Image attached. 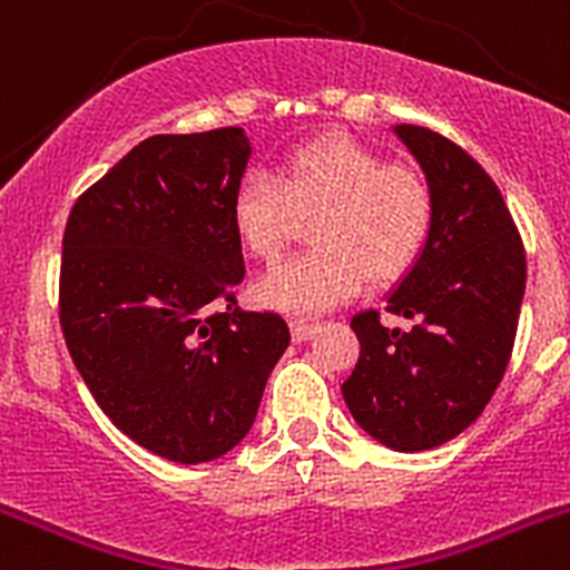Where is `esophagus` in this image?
I'll return each mask as SVG.
<instances>
[{
    "mask_svg": "<svg viewBox=\"0 0 570 570\" xmlns=\"http://www.w3.org/2000/svg\"><path fill=\"white\" fill-rule=\"evenodd\" d=\"M316 331H320V325H316V322H305V320L291 322V334H294V342H308Z\"/></svg>",
    "mask_w": 570,
    "mask_h": 570,
    "instance_id": "obj_1",
    "label": "esophagus"
}]
</instances>
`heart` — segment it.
Masks as SVG:
<instances>
[{
    "label": "heart",
    "mask_w": 570,
    "mask_h": 570,
    "mask_svg": "<svg viewBox=\"0 0 570 570\" xmlns=\"http://www.w3.org/2000/svg\"><path fill=\"white\" fill-rule=\"evenodd\" d=\"M311 223L316 248L279 262L256 285V299L294 316L336 308L371 282H394L425 248L434 196L414 168L387 165L351 136H322L291 150L279 176L248 170L230 196V225L254 259L271 262L294 228Z\"/></svg>",
    "instance_id": "1"
}]
</instances>
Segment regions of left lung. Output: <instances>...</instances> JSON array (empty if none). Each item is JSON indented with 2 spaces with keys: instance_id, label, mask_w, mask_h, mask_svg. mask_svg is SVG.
Instances as JSON below:
<instances>
[{
  "instance_id": "8db88e82",
  "label": "left lung",
  "mask_w": 570,
  "mask_h": 570,
  "mask_svg": "<svg viewBox=\"0 0 570 570\" xmlns=\"http://www.w3.org/2000/svg\"><path fill=\"white\" fill-rule=\"evenodd\" d=\"M394 136L434 196L425 248L385 294L387 314L414 328H385L380 311H360V362L342 396L371 440L416 454L454 440L491 402L520 322L525 250L480 163L420 125H394Z\"/></svg>"
}]
</instances>
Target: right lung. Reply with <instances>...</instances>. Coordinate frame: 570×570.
<instances>
[{
  "label": "right lung",
  "mask_w": 570,
  "mask_h": 570,
  "mask_svg": "<svg viewBox=\"0 0 570 570\" xmlns=\"http://www.w3.org/2000/svg\"><path fill=\"white\" fill-rule=\"evenodd\" d=\"M250 154L242 128L150 136L79 196L65 228L73 365L122 434L183 465L245 440L291 342L279 314L234 299L245 256L230 196Z\"/></svg>",
  "instance_id": "add662e5"
}]
</instances>
